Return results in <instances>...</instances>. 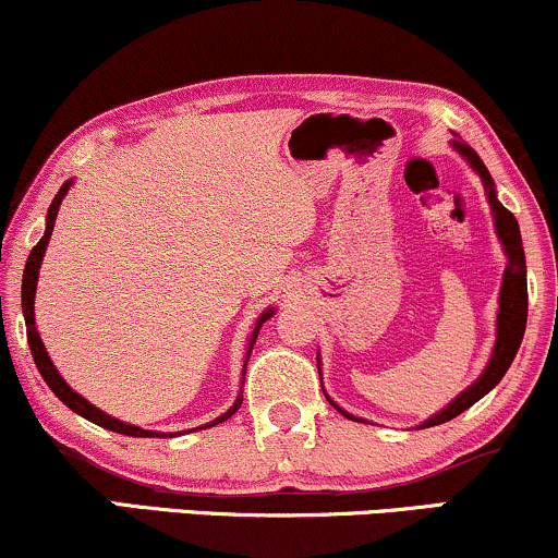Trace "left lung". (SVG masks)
Wrapping results in <instances>:
<instances>
[{
    "label": "left lung",
    "mask_w": 558,
    "mask_h": 558,
    "mask_svg": "<svg viewBox=\"0 0 558 558\" xmlns=\"http://www.w3.org/2000/svg\"><path fill=\"white\" fill-rule=\"evenodd\" d=\"M456 151L461 154L463 159L469 161L471 167L476 169V174L484 182V193L486 201L492 206V216H495V229L499 242L505 246L507 255V267L502 275V288H499V312H497V340H495V350H492L489 363L482 376H478L474 384L469 386L466 391H461L458 397L450 401V404L442 409V412L433 414V417L422 422L420 427H435L442 425V422L458 417L461 412H466L469 407H474L478 399L486 397L495 386L502 380V376L510 368L514 355H518L520 342H523L525 335V322H527V278H525V252H523V239H520V227L518 218H514L510 210H507L502 203L497 201V190H495V180H492L489 169L484 167V161L478 159V154L471 149V146L463 144V141H453ZM316 365H319V355H316ZM327 401L337 412L344 414L348 420L363 422L357 417H352L350 412H344L327 397Z\"/></svg>",
    "instance_id": "1"
}]
</instances>
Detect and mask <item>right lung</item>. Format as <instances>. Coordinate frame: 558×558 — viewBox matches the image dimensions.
<instances>
[{
  "label": "right lung",
  "instance_id": "obj_1",
  "mask_svg": "<svg viewBox=\"0 0 558 558\" xmlns=\"http://www.w3.org/2000/svg\"><path fill=\"white\" fill-rule=\"evenodd\" d=\"M74 185V180H66L59 190V195L53 197L51 208H48L46 214V234L40 236V242L33 246L31 257H27L25 263V272H23V316H25V327H27V344H31V352H33V361H35V368H38L40 376H44V380L48 384V389H51L56 397H59L63 404H66L72 412L80 414V417L95 422V425H100L105 429H112V433H121V435H131V437H167V433H154V429H144V427H136V425H125V422L110 417V414H105L102 409H97L95 404H89L87 399L80 397L72 386L66 384L59 376V371H56V365L51 363V357H48L46 352V344L40 342V335L38 329H35V286H38V270H40V263H44V255H46V246H48V239H51V231H53V223H56V216H59V206L63 201V195L69 193V187ZM275 314V308H267V312L259 316L257 324H255V331H252L250 342H246V355H244V371H246V363H250V355H252V348H255L257 342V335H259V327L270 319V316ZM244 376V373H242ZM242 407V393H239L234 404L229 407V412H223L221 417H216L214 422H208V425H201L195 429H206V427H214L218 425V422L229 420L231 414L236 412V409Z\"/></svg>",
  "mask_w": 558,
  "mask_h": 558
}]
</instances>
